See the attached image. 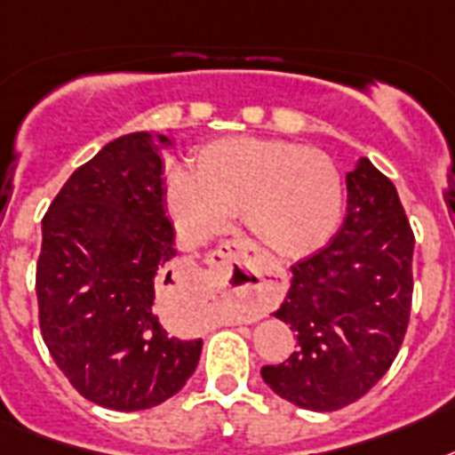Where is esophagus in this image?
Masks as SVG:
<instances>
[{"label":"esophagus","instance_id":"obj_1","mask_svg":"<svg viewBox=\"0 0 455 455\" xmlns=\"http://www.w3.org/2000/svg\"><path fill=\"white\" fill-rule=\"evenodd\" d=\"M262 262L249 243L242 239L225 242L219 249V262L213 267V281L243 304V316L255 318L269 299V281Z\"/></svg>","mask_w":455,"mask_h":455}]
</instances>
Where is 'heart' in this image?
Here are the masks:
<instances>
[{
	"label": "heart",
	"mask_w": 455,
	"mask_h": 455,
	"mask_svg": "<svg viewBox=\"0 0 455 455\" xmlns=\"http://www.w3.org/2000/svg\"><path fill=\"white\" fill-rule=\"evenodd\" d=\"M167 206L195 243L243 225L274 255L298 260L328 242L341 212L335 163L318 148L262 137H223L202 146L195 174L176 169Z\"/></svg>",
	"instance_id": "heart-1"
}]
</instances>
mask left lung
I'll use <instances>...</instances> for the list:
<instances>
[{
    "label": "left lung",
    "mask_w": 455,
    "mask_h": 455,
    "mask_svg": "<svg viewBox=\"0 0 455 455\" xmlns=\"http://www.w3.org/2000/svg\"><path fill=\"white\" fill-rule=\"evenodd\" d=\"M414 235L395 186L367 157L347 174V219L335 239L292 265L272 316L291 325L298 351L262 367L288 403L335 411L363 397L393 365L411 309Z\"/></svg>",
    "instance_id": "8db88e82"
}]
</instances>
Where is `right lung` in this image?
I'll use <instances>...</instances> for the list:
<instances>
[{"mask_svg":"<svg viewBox=\"0 0 455 455\" xmlns=\"http://www.w3.org/2000/svg\"><path fill=\"white\" fill-rule=\"evenodd\" d=\"M172 146L160 132L108 141L69 176L41 223V335L69 384L116 411L164 403L200 363L202 339L172 335L157 311L176 255L163 202Z\"/></svg>","mask_w":455,"mask_h":455,"instance_id":"1","label":"right lung"}]
</instances>
